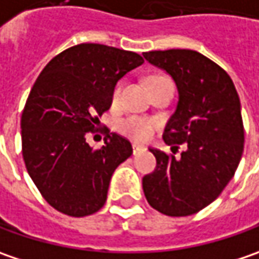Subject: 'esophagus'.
Returning <instances> with one entry per match:
<instances>
[{
	"mask_svg": "<svg viewBox=\"0 0 259 259\" xmlns=\"http://www.w3.org/2000/svg\"><path fill=\"white\" fill-rule=\"evenodd\" d=\"M142 151H145V146L138 145V143H133V153H139Z\"/></svg>",
	"mask_w": 259,
	"mask_h": 259,
	"instance_id": "34e87169",
	"label": "esophagus"
}]
</instances>
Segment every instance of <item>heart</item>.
<instances>
[{
  "mask_svg": "<svg viewBox=\"0 0 259 259\" xmlns=\"http://www.w3.org/2000/svg\"><path fill=\"white\" fill-rule=\"evenodd\" d=\"M165 81H169L166 76L162 75H158V76H153L151 79V85L159 84V82H165ZM121 87L123 84L118 82L113 91V101L117 103L120 94H121ZM158 123L155 120L148 117H142V116H129V117L121 118L118 121V129L121 133H124L126 136H129L132 139L139 142H145L148 139H151V136L153 135V132L156 129Z\"/></svg>",
  "mask_w": 259,
  "mask_h": 259,
  "instance_id": "1",
  "label": "heart"
}]
</instances>
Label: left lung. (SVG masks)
Listing matches in <instances>:
<instances>
[{
    "label": "left lung",
    "instance_id": "left-lung-1",
    "mask_svg": "<svg viewBox=\"0 0 259 259\" xmlns=\"http://www.w3.org/2000/svg\"><path fill=\"white\" fill-rule=\"evenodd\" d=\"M143 58L174 79L178 103L162 138L177 149L184 145L180 158L149 149L156 168L143 177V193L163 214L190 216L220 196L239 165L243 152L239 96L226 71L196 51H152Z\"/></svg>",
    "mask_w": 259,
    "mask_h": 259
}]
</instances>
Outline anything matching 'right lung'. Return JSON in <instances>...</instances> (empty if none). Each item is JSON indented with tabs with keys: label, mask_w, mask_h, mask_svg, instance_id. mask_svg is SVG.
I'll use <instances>...</instances> for the list:
<instances>
[{
	"label": "right lung",
	"mask_w": 259,
	"mask_h": 259,
	"mask_svg": "<svg viewBox=\"0 0 259 259\" xmlns=\"http://www.w3.org/2000/svg\"><path fill=\"white\" fill-rule=\"evenodd\" d=\"M142 63L135 52L81 43L55 56L33 85L21 116L23 158L41 196L63 214L98 211L111 175L132 155L130 142L116 133L100 149L85 136L111 106L118 79Z\"/></svg>",
	"instance_id": "obj_1"
}]
</instances>
